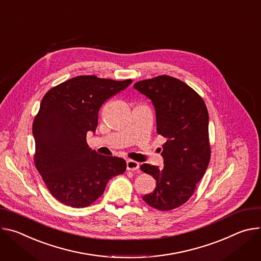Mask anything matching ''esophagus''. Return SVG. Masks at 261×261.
Wrapping results in <instances>:
<instances>
[{
    "mask_svg": "<svg viewBox=\"0 0 261 261\" xmlns=\"http://www.w3.org/2000/svg\"><path fill=\"white\" fill-rule=\"evenodd\" d=\"M139 168H140V165L138 162L133 161V160H128L126 162V169L128 171H138Z\"/></svg>",
    "mask_w": 261,
    "mask_h": 261,
    "instance_id": "34e87169",
    "label": "esophagus"
}]
</instances>
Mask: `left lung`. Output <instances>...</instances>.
<instances>
[{"label": "left lung", "instance_id": "8db88e82", "mask_svg": "<svg viewBox=\"0 0 261 261\" xmlns=\"http://www.w3.org/2000/svg\"><path fill=\"white\" fill-rule=\"evenodd\" d=\"M134 88L151 99L156 132L167 139L161 153L164 167H140L156 180L153 192L143 200L159 211L177 208L192 197L210 164L207 108L190 86L169 75L137 82Z\"/></svg>", "mask_w": 261, "mask_h": 261}]
</instances>
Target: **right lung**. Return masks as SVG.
Returning a JSON list of instances; mask_svg holds the SVG:
<instances>
[{"label": "right lung", "instance_id": "obj_1", "mask_svg": "<svg viewBox=\"0 0 261 261\" xmlns=\"http://www.w3.org/2000/svg\"><path fill=\"white\" fill-rule=\"evenodd\" d=\"M132 82L79 75L53 87L43 96L33 122L34 163L61 203L89 206L112 177L124 173L123 159L98 154L89 148L86 136L95 132L102 103Z\"/></svg>", "mask_w": 261, "mask_h": 261}]
</instances>
